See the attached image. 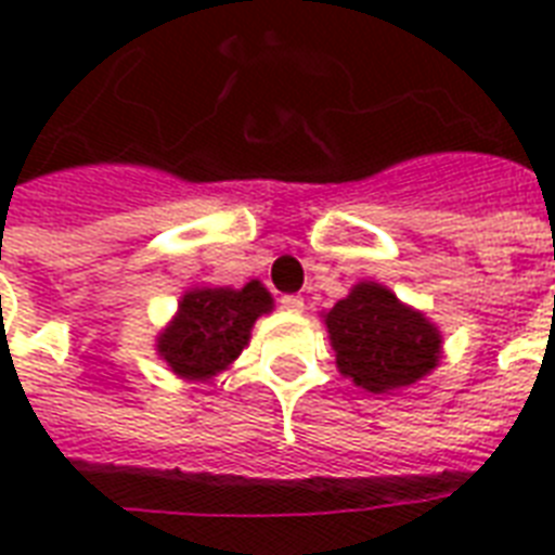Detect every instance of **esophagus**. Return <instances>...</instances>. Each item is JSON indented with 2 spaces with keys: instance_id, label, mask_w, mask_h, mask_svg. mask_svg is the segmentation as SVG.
I'll list each match as a JSON object with an SVG mask.
<instances>
[{
  "instance_id": "esophagus-1",
  "label": "esophagus",
  "mask_w": 555,
  "mask_h": 555,
  "mask_svg": "<svg viewBox=\"0 0 555 555\" xmlns=\"http://www.w3.org/2000/svg\"><path fill=\"white\" fill-rule=\"evenodd\" d=\"M279 302H282V308H285V311H291V313H302L305 311V299H302V296L287 294V296H282Z\"/></svg>"
}]
</instances>
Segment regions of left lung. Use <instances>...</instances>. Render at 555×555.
Instances as JSON below:
<instances>
[{
    "label": "left lung",
    "mask_w": 555,
    "mask_h": 555,
    "mask_svg": "<svg viewBox=\"0 0 555 555\" xmlns=\"http://www.w3.org/2000/svg\"><path fill=\"white\" fill-rule=\"evenodd\" d=\"M325 325L339 371L374 395L409 386L438 363V328L377 282H360L331 308Z\"/></svg>",
    "instance_id": "8db88e82"
}]
</instances>
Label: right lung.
<instances>
[{
  "label": "right lung",
  "instance_id": "1",
  "mask_svg": "<svg viewBox=\"0 0 555 555\" xmlns=\"http://www.w3.org/2000/svg\"><path fill=\"white\" fill-rule=\"evenodd\" d=\"M273 308L259 282L233 287H195L181 299V311L158 339L169 369L190 379L212 377L227 369L250 339L253 322Z\"/></svg>",
  "mask_w": 555,
  "mask_h": 555
}]
</instances>
